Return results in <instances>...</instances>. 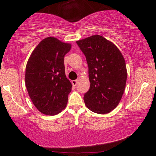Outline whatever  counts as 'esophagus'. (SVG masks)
<instances>
[{
  "instance_id": "obj_1",
  "label": "esophagus",
  "mask_w": 156,
  "mask_h": 156,
  "mask_svg": "<svg viewBox=\"0 0 156 156\" xmlns=\"http://www.w3.org/2000/svg\"><path fill=\"white\" fill-rule=\"evenodd\" d=\"M77 83H78V80H72V85H73V86H74L75 87L76 84H77Z\"/></svg>"
}]
</instances>
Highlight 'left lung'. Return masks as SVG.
<instances>
[{"label":"left lung","instance_id":"obj_1","mask_svg":"<svg viewBox=\"0 0 156 156\" xmlns=\"http://www.w3.org/2000/svg\"><path fill=\"white\" fill-rule=\"evenodd\" d=\"M86 57L90 88L84 101L91 112L105 114L114 110L124 92L127 79L122 54L112 42L101 35L76 41Z\"/></svg>","mask_w":156,"mask_h":156}]
</instances>
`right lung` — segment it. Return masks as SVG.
<instances>
[{"mask_svg": "<svg viewBox=\"0 0 156 156\" xmlns=\"http://www.w3.org/2000/svg\"><path fill=\"white\" fill-rule=\"evenodd\" d=\"M71 44L57 38H44L33 51L25 69V85L35 107L55 115L66 107L72 84L66 77L64 57Z\"/></svg>", "mask_w": 156, "mask_h": 156, "instance_id": "right-lung-1", "label": "right lung"}]
</instances>
